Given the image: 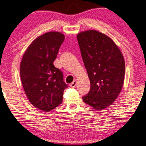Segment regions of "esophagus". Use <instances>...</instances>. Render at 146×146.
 Here are the masks:
<instances>
[{"label":"esophagus","mask_w":146,"mask_h":146,"mask_svg":"<svg viewBox=\"0 0 146 146\" xmlns=\"http://www.w3.org/2000/svg\"><path fill=\"white\" fill-rule=\"evenodd\" d=\"M76 84H77L76 80H74V81L70 84V86H71V88H75V86H76Z\"/></svg>","instance_id":"1"}]
</instances>
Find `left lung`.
Segmentation results:
<instances>
[{"instance_id": "obj_1", "label": "left lung", "mask_w": 146, "mask_h": 146, "mask_svg": "<svg viewBox=\"0 0 146 146\" xmlns=\"http://www.w3.org/2000/svg\"><path fill=\"white\" fill-rule=\"evenodd\" d=\"M85 66L90 81L83 102L97 110H103L115 100L122 90L125 61L113 40L95 30L77 35Z\"/></svg>"}]
</instances>
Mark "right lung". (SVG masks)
<instances>
[{
  "label": "right lung",
  "mask_w": 146,
  "mask_h": 146,
  "mask_svg": "<svg viewBox=\"0 0 146 146\" xmlns=\"http://www.w3.org/2000/svg\"><path fill=\"white\" fill-rule=\"evenodd\" d=\"M64 40L60 33L44 34L29 46L21 63V79L26 96L33 105L46 112L62 103L68 86L62 71L53 64Z\"/></svg>",
  "instance_id": "1"
}]
</instances>
